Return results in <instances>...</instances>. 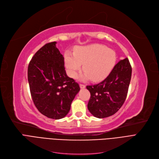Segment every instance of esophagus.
<instances>
[{
  "label": "esophagus",
  "mask_w": 159,
  "mask_h": 159,
  "mask_svg": "<svg viewBox=\"0 0 159 159\" xmlns=\"http://www.w3.org/2000/svg\"><path fill=\"white\" fill-rule=\"evenodd\" d=\"M80 88H81V89H84V88H85V85L84 84H80Z\"/></svg>",
  "instance_id": "esophagus-1"
}]
</instances>
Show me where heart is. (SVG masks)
Wrapping results in <instances>:
<instances>
[{"instance_id":"heart-1","label":"heart","mask_w":159,"mask_h":159,"mask_svg":"<svg viewBox=\"0 0 159 159\" xmlns=\"http://www.w3.org/2000/svg\"><path fill=\"white\" fill-rule=\"evenodd\" d=\"M116 54L112 49L101 44L81 47L74 52L67 51L64 54V62L68 74L75 78L82 64L85 72L81 75L82 80L94 81L105 79L110 74L116 62Z\"/></svg>"}]
</instances>
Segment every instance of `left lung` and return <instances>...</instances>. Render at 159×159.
Segmentation results:
<instances>
[{
  "label": "left lung",
  "mask_w": 159,
  "mask_h": 159,
  "mask_svg": "<svg viewBox=\"0 0 159 159\" xmlns=\"http://www.w3.org/2000/svg\"><path fill=\"white\" fill-rule=\"evenodd\" d=\"M132 77L128 58L120 61L107 78L101 83L87 85L91 93L87 108L95 117L104 118L114 114L126 98Z\"/></svg>",
  "instance_id": "1"
}]
</instances>
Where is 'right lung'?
I'll return each instance as SVG.
<instances>
[{
  "instance_id": "add662e5",
  "label": "right lung",
  "mask_w": 159,
  "mask_h": 159,
  "mask_svg": "<svg viewBox=\"0 0 159 159\" xmlns=\"http://www.w3.org/2000/svg\"><path fill=\"white\" fill-rule=\"evenodd\" d=\"M56 44L55 41L47 43L34 54L28 66L27 78L37 110L49 118L58 120L69 112L80 88L67 75L64 58Z\"/></svg>"
}]
</instances>
